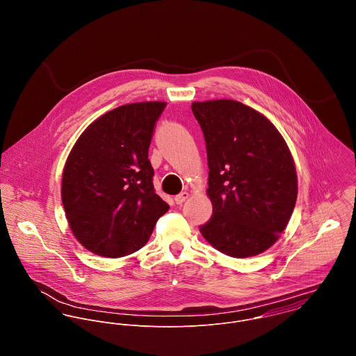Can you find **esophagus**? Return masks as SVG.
<instances>
[{
	"mask_svg": "<svg viewBox=\"0 0 356 356\" xmlns=\"http://www.w3.org/2000/svg\"><path fill=\"white\" fill-rule=\"evenodd\" d=\"M189 197V193L188 192H182V193H179L178 196H175V203L178 204V205H181V204L185 203L186 202V199Z\"/></svg>",
	"mask_w": 356,
	"mask_h": 356,
	"instance_id": "esophagus-1",
	"label": "esophagus"
}]
</instances>
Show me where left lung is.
Returning <instances> with one entry per match:
<instances>
[{
  "label": "left lung",
  "instance_id": "obj_1",
  "mask_svg": "<svg viewBox=\"0 0 356 356\" xmlns=\"http://www.w3.org/2000/svg\"><path fill=\"white\" fill-rule=\"evenodd\" d=\"M192 111L203 130L212 203L200 233L222 254H261L285 230L298 199L291 151L275 126L243 102H193Z\"/></svg>",
  "mask_w": 356,
  "mask_h": 356
}]
</instances>
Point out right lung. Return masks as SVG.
I'll use <instances>...</instances> for the list:
<instances>
[{
    "instance_id": "right-lung-1",
    "label": "right lung",
    "mask_w": 356,
    "mask_h": 356,
    "mask_svg": "<svg viewBox=\"0 0 356 356\" xmlns=\"http://www.w3.org/2000/svg\"><path fill=\"white\" fill-rule=\"evenodd\" d=\"M164 106H118L96 119L68 154L61 202L74 236L93 254L120 257L141 250L170 208L154 193L148 159Z\"/></svg>"
}]
</instances>
